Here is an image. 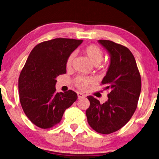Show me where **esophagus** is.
I'll return each instance as SVG.
<instances>
[{"instance_id":"obj_1","label":"esophagus","mask_w":159,"mask_h":159,"mask_svg":"<svg viewBox=\"0 0 159 159\" xmlns=\"http://www.w3.org/2000/svg\"><path fill=\"white\" fill-rule=\"evenodd\" d=\"M86 95L83 94V93H77V97H78V98L80 99V98H82L83 97H85Z\"/></svg>"}]
</instances>
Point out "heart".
<instances>
[{"label":"heart","mask_w":159,"mask_h":159,"mask_svg":"<svg viewBox=\"0 0 159 159\" xmlns=\"http://www.w3.org/2000/svg\"><path fill=\"white\" fill-rule=\"evenodd\" d=\"M82 52L87 56L88 58L89 59V61L92 62V64H93L94 66H97L99 65L103 60V52L102 51L101 48L97 46V45H88V46L83 49ZM74 56H75V54L73 53V54L69 55L67 60H66V66L67 68L71 66ZM92 82H93V80L86 78V77H77L75 80V85L81 89H86L87 86Z\"/></svg>","instance_id":"1"}]
</instances>
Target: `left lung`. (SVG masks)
I'll use <instances>...</instances> for the list:
<instances>
[{
    "mask_svg": "<svg viewBox=\"0 0 159 159\" xmlns=\"http://www.w3.org/2000/svg\"><path fill=\"white\" fill-rule=\"evenodd\" d=\"M110 56V63L101 84L109 90L108 100L101 104L88 96L90 107L86 114L95 131L109 134L120 129L131 118L137 108L142 81L135 59L127 48L109 40H98Z\"/></svg>",
    "mask_w": 159,
    "mask_h": 159,
    "instance_id": "8db88e82",
    "label": "left lung"
}]
</instances>
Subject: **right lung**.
Wrapping results in <instances>:
<instances>
[{
  "mask_svg": "<svg viewBox=\"0 0 159 159\" xmlns=\"http://www.w3.org/2000/svg\"><path fill=\"white\" fill-rule=\"evenodd\" d=\"M82 41L57 38L37 45L30 53L18 80L20 101L27 117L38 127L57 125L77 100L74 91L56 93L55 86L56 77L66 73L69 55Z\"/></svg>",
  "mask_w": 159,
  "mask_h": 159,
  "instance_id": "1",
  "label": "right lung"
}]
</instances>
